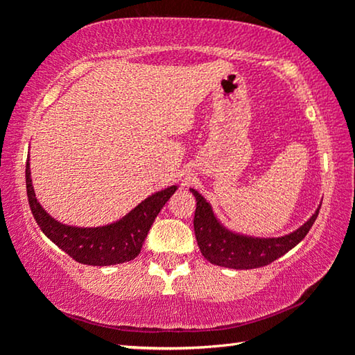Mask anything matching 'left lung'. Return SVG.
Wrapping results in <instances>:
<instances>
[{"instance_id":"left-lung-1","label":"left lung","mask_w":355,"mask_h":355,"mask_svg":"<svg viewBox=\"0 0 355 355\" xmlns=\"http://www.w3.org/2000/svg\"><path fill=\"white\" fill-rule=\"evenodd\" d=\"M191 192L197 202L194 233L202 255L216 266L230 269L261 268L285 255L288 250H291L294 245H297L307 236L321 208L318 207L304 225L285 236L257 238L228 230L216 218L213 208L205 200V197L196 189H191Z\"/></svg>"}]
</instances>
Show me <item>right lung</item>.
I'll use <instances>...</instances> for the list:
<instances>
[{
    "label": "right lung",
    "mask_w": 355,
    "mask_h": 355,
    "mask_svg": "<svg viewBox=\"0 0 355 355\" xmlns=\"http://www.w3.org/2000/svg\"><path fill=\"white\" fill-rule=\"evenodd\" d=\"M178 186L155 192L128 214L103 227L65 225L51 218L35 199L29 161L26 163V192L33 216L40 230L73 260L91 266H111L139 255L153 220Z\"/></svg>",
    "instance_id": "add662e5"
}]
</instances>
